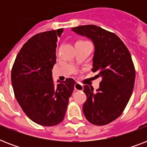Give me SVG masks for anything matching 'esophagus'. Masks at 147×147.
Returning <instances> with one entry per match:
<instances>
[{
  "label": "esophagus",
  "instance_id": "34e87169",
  "mask_svg": "<svg viewBox=\"0 0 147 147\" xmlns=\"http://www.w3.org/2000/svg\"><path fill=\"white\" fill-rule=\"evenodd\" d=\"M74 88H75V90H76V91L82 92L84 88H83V85H82V84H80V83H78V82H76V84H75Z\"/></svg>",
  "mask_w": 147,
  "mask_h": 147
}]
</instances>
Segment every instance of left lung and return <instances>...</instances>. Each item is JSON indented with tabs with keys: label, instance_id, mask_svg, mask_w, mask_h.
<instances>
[{
	"label": "left lung",
	"instance_id": "left-lung-1",
	"mask_svg": "<svg viewBox=\"0 0 147 147\" xmlns=\"http://www.w3.org/2000/svg\"><path fill=\"white\" fill-rule=\"evenodd\" d=\"M71 30L93 42L92 71H97V77L102 78L96 91L88 85L84 86L87 99L83 112L92 124L106 125L121 116L131 97L135 82L132 58L122 40L114 33L95 25Z\"/></svg>",
	"mask_w": 147,
	"mask_h": 147
}]
</instances>
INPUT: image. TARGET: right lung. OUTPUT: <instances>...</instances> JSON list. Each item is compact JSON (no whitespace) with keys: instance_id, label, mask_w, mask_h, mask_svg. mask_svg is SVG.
Segmentation results:
<instances>
[{"instance_id":"add662e5","label":"right lung","mask_w":147,"mask_h":147,"mask_svg":"<svg viewBox=\"0 0 147 147\" xmlns=\"http://www.w3.org/2000/svg\"><path fill=\"white\" fill-rule=\"evenodd\" d=\"M63 29L38 33L23 46L11 71V82L17 102L26 116L40 125L61 123L66 112L76 82L58 80L52 69L56 62V42Z\"/></svg>"}]
</instances>
